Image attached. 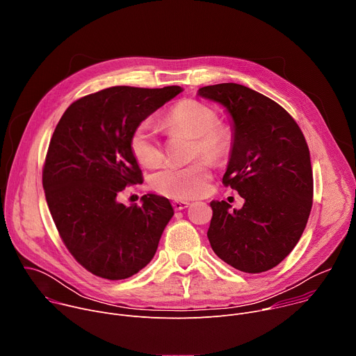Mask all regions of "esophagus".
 Masks as SVG:
<instances>
[{"label": "esophagus", "mask_w": 356, "mask_h": 356, "mask_svg": "<svg viewBox=\"0 0 356 356\" xmlns=\"http://www.w3.org/2000/svg\"><path fill=\"white\" fill-rule=\"evenodd\" d=\"M188 206H190V202H188V201H181V200H176V201H173V209H175L176 211L184 210V209H187Z\"/></svg>", "instance_id": "34e87169"}]
</instances>
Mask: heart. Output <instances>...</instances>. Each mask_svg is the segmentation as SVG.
Segmentation results:
<instances>
[{"label": "heart", "instance_id": "b5f03b06", "mask_svg": "<svg viewBox=\"0 0 356 356\" xmlns=\"http://www.w3.org/2000/svg\"><path fill=\"white\" fill-rule=\"evenodd\" d=\"M214 108L195 99H186L175 106L165 120L168 132H186L194 136L191 155L206 156L213 162L227 159L234 149V129L218 122ZM129 147L135 159L146 166H156L163 159V147L156 127L149 120L142 121L132 132ZM207 159H197L188 165L169 163L150 179V186L156 193L188 200L204 193L211 179V168Z\"/></svg>", "mask_w": 356, "mask_h": 356}]
</instances>
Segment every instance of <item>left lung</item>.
I'll return each instance as SVG.
<instances>
[{
  "label": "left lung",
  "mask_w": 356,
  "mask_h": 356,
  "mask_svg": "<svg viewBox=\"0 0 356 356\" xmlns=\"http://www.w3.org/2000/svg\"><path fill=\"white\" fill-rule=\"evenodd\" d=\"M234 121L235 143L224 186L245 198L241 210L211 201L207 232L216 255L245 273L277 266L297 245L313 206L310 150L293 117L269 97L236 83L201 87Z\"/></svg>",
  "instance_id": "obj_1"
}]
</instances>
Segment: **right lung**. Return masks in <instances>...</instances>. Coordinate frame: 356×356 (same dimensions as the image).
<instances>
[{
    "instance_id": "obj_1",
    "label": "right lung",
    "mask_w": 356,
    "mask_h": 356,
    "mask_svg": "<svg viewBox=\"0 0 356 356\" xmlns=\"http://www.w3.org/2000/svg\"><path fill=\"white\" fill-rule=\"evenodd\" d=\"M181 91L115 86L88 94L70 104L50 139L42 172L50 214L73 258L98 277L143 269L173 217L165 197L145 194L131 207L117 197L143 181L129 147L134 129Z\"/></svg>"
}]
</instances>
